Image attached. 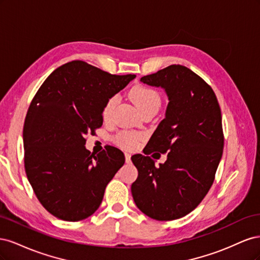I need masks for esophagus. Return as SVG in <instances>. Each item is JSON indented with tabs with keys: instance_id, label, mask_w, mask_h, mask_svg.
<instances>
[{
	"instance_id": "1",
	"label": "esophagus",
	"mask_w": 260,
	"mask_h": 260,
	"mask_svg": "<svg viewBox=\"0 0 260 260\" xmlns=\"http://www.w3.org/2000/svg\"><path fill=\"white\" fill-rule=\"evenodd\" d=\"M124 157H125V162L130 164V162H131V155H130L129 153H125V154H124Z\"/></svg>"
}]
</instances>
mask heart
Masks as SVG:
<instances>
[{"instance_id":"b5f03b06","label":"heart","mask_w":260,"mask_h":260,"mask_svg":"<svg viewBox=\"0 0 260 260\" xmlns=\"http://www.w3.org/2000/svg\"><path fill=\"white\" fill-rule=\"evenodd\" d=\"M130 96L132 101L135 102L137 107L140 109V112H143L147 108L151 107H159L160 106V95L156 90L149 88V86L145 85H137L130 91ZM118 101L117 95H113L105 102L103 112H102V116H103L104 120L109 119V117L112 115L113 109L115 108ZM143 136L140 133H133V132H127L122 131L119 135L116 137L117 143L121 145L124 148H135L141 140H142Z\"/></svg>"}]
</instances>
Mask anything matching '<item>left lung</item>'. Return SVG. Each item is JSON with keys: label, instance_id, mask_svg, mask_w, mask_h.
<instances>
[{"label": "left lung", "instance_id": "8db88e82", "mask_svg": "<svg viewBox=\"0 0 260 260\" xmlns=\"http://www.w3.org/2000/svg\"><path fill=\"white\" fill-rule=\"evenodd\" d=\"M141 81L165 89L169 103L145 155L131 157L139 171L131 193L149 218H182L199 206L214 183L224 142L221 111L210 85L185 66L170 65ZM153 151L169 152L159 168L148 156Z\"/></svg>", "mask_w": 260, "mask_h": 260}]
</instances>
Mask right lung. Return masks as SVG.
<instances>
[{
    "label": "right lung",
    "instance_id": "add662e5",
    "mask_svg": "<svg viewBox=\"0 0 260 260\" xmlns=\"http://www.w3.org/2000/svg\"><path fill=\"white\" fill-rule=\"evenodd\" d=\"M135 77L73 60L55 69L31 101L22 131L25 170L39 202L53 216L79 221L100 207L124 155L114 146L91 154L85 136L103 124L107 99Z\"/></svg>",
    "mask_w": 260,
    "mask_h": 260
}]
</instances>
